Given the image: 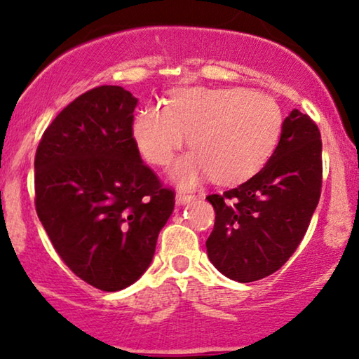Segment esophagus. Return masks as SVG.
<instances>
[{"label":"esophagus","instance_id":"esophagus-1","mask_svg":"<svg viewBox=\"0 0 359 359\" xmlns=\"http://www.w3.org/2000/svg\"><path fill=\"white\" fill-rule=\"evenodd\" d=\"M195 195L192 194H184V192H179L175 195V202L179 203V205H185V203H189L190 201H194Z\"/></svg>","mask_w":359,"mask_h":359}]
</instances>
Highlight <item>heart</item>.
<instances>
[{
  "instance_id": "heart-1",
  "label": "heart",
  "mask_w": 359,
  "mask_h": 359,
  "mask_svg": "<svg viewBox=\"0 0 359 359\" xmlns=\"http://www.w3.org/2000/svg\"><path fill=\"white\" fill-rule=\"evenodd\" d=\"M283 126L275 99L242 88H187L167 106L144 107L133 134L149 162L165 165L184 147L187 156L172 165L180 187H194L213 175L220 184L242 182L260 170L275 151Z\"/></svg>"
}]
</instances>
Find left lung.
<instances>
[{"mask_svg": "<svg viewBox=\"0 0 359 359\" xmlns=\"http://www.w3.org/2000/svg\"><path fill=\"white\" fill-rule=\"evenodd\" d=\"M321 135L293 109L266 164L247 182L208 195L215 225L207 255L230 280L248 283L285 265L305 237L321 192Z\"/></svg>", "mask_w": 359, "mask_h": 359, "instance_id": "1", "label": "left lung"}]
</instances>
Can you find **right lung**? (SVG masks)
Listing matches in <instances>:
<instances>
[{"label":"right lung","mask_w":359,"mask_h":359,"mask_svg":"<svg viewBox=\"0 0 359 359\" xmlns=\"http://www.w3.org/2000/svg\"><path fill=\"white\" fill-rule=\"evenodd\" d=\"M137 102L121 86L88 90L51 122L34 158L36 212L53 247L104 292L144 275L175 203L140 158Z\"/></svg>","instance_id":"right-lung-1"}]
</instances>
